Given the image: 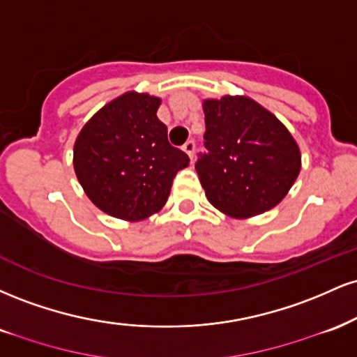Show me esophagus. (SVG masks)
<instances>
[{"instance_id":"34e87169","label":"esophagus","mask_w":357,"mask_h":357,"mask_svg":"<svg viewBox=\"0 0 357 357\" xmlns=\"http://www.w3.org/2000/svg\"><path fill=\"white\" fill-rule=\"evenodd\" d=\"M195 147H196L195 141H188V142H184V146H183V151H184V153H186L188 155H190L191 161H192V158H195Z\"/></svg>"}]
</instances>
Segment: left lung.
<instances>
[{
  "label": "left lung",
  "instance_id": "1",
  "mask_svg": "<svg viewBox=\"0 0 357 357\" xmlns=\"http://www.w3.org/2000/svg\"><path fill=\"white\" fill-rule=\"evenodd\" d=\"M204 146L196 173L216 210L250 218L272 210L296 183L301 149L270 110L247 96L203 100Z\"/></svg>",
  "mask_w": 357,
  "mask_h": 357
}]
</instances>
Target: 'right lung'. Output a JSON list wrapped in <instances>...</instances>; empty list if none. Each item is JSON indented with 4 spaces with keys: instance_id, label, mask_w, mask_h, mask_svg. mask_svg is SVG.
I'll return each mask as SVG.
<instances>
[{
    "instance_id": "right-lung-1",
    "label": "right lung",
    "mask_w": 357,
    "mask_h": 357,
    "mask_svg": "<svg viewBox=\"0 0 357 357\" xmlns=\"http://www.w3.org/2000/svg\"><path fill=\"white\" fill-rule=\"evenodd\" d=\"M161 99L122 93L97 110L73 144V169L89 199L114 218L139 221L165 206L190 158L167 141Z\"/></svg>"
}]
</instances>
